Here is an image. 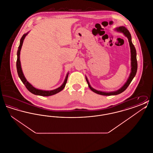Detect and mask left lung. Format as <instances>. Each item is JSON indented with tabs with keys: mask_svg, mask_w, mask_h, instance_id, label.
<instances>
[{
	"mask_svg": "<svg viewBox=\"0 0 153 153\" xmlns=\"http://www.w3.org/2000/svg\"><path fill=\"white\" fill-rule=\"evenodd\" d=\"M116 30L118 32L122 33H123L124 35L126 37H127L129 44H130V50H131V72L130 76L128 79L127 81H126V82L124 84L123 86L121 88H120L119 89H118L117 91H114V92H102V91H99L97 90H96L94 88L91 87V86L90 85V84L87 78L85 77L87 82L88 84V87L91 89V91H92L93 92H94L96 94H99V95H104V96H111V95H117L118 94H120L121 93H122L124 92L127 87H128V85L130 84L131 81L132 79H134V77L135 76L136 73L137 72V68H138V64H137V51L135 46H134V45L132 43V41H131V36L129 32V31L124 26H120L119 27H117Z\"/></svg>",
	"mask_w": 153,
	"mask_h": 153,
	"instance_id": "obj_1",
	"label": "left lung"
}]
</instances>
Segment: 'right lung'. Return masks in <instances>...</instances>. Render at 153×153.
<instances>
[{
  "label": "right lung",
  "mask_w": 153,
  "mask_h": 153,
  "mask_svg": "<svg viewBox=\"0 0 153 153\" xmlns=\"http://www.w3.org/2000/svg\"><path fill=\"white\" fill-rule=\"evenodd\" d=\"M28 33H27L26 34H25L23 35V36H22L21 39L20 44H19V46L18 47V51H17L16 69H17V72L18 74V76H19L21 80L22 81V82L23 83V84L25 85V87L28 89V91H30L31 93H32L33 94L42 96H51V95H55L58 92H59L60 91H61L65 87L66 83L67 82L69 73H68V74H66L65 79L64 80V83L62 84V85L60 86L59 87H58V88L56 89H54V90H51V91L40 90V89H36V88L34 87L31 84H30L29 82L26 79V78H25V77L23 73L22 68H21V61H20V52H21V48H22V44H23L25 36L27 35Z\"/></svg>",
  "instance_id": "add662e5"
}]
</instances>
